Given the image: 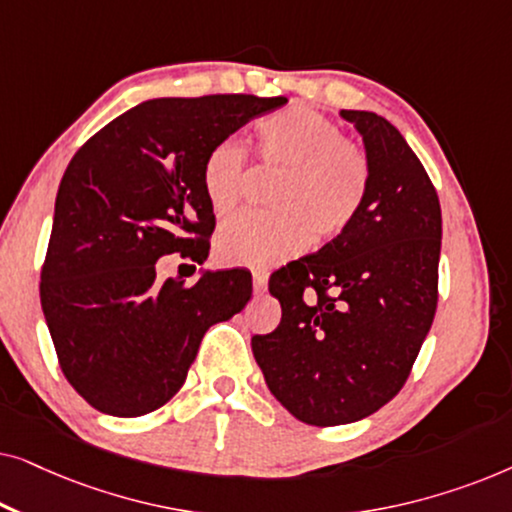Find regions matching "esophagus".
I'll use <instances>...</instances> for the list:
<instances>
[{
  "mask_svg": "<svg viewBox=\"0 0 512 512\" xmlns=\"http://www.w3.org/2000/svg\"><path fill=\"white\" fill-rule=\"evenodd\" d=\"M251 282H254V291H265V286H268V272L265 270H254V275H251Z\"/></svg>",
  "mask_w": 512,
  "mask_h": 512,
  "instance_id": "esophagus-1",
  "label": "esophagus"
}]
</instances>
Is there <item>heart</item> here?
I'll list each match as a JSON object with an SVG mask.
<instances>
[{"instance_id": "obj_1", "label": "heart", "mask_w": 512, "mask_h": 512, "mask_svg": "<svg viewBox=\"0 0 512 512\" xmlns=\"http://www.w3.org/2000/svg\"><path fill=\"white\" fill-rule=\"evenodd\" d=\"M256 156L282 170L270 191L275 209L244 212L216 235L226 263L270 268L310 242H331L361 214L370 188V158L331 118L310 107H286L254 125ZM247 177V149L223 139L202 163V191L216 214L237 207Z\"/></svg>"}]
</instances>
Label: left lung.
Instances as JSON below:
<instances>
[{"instance_id": "1", "label": "left lung", "mask_w": 512, "mask_h": 512, "mask_svg": "<svg viewBox=\"0 0 512 512\" xmlns=\"http://www.w3.org/2000/svg\"><path fill=\"white\" fill-rule=\"evenodd\" d=\"M342 118L366 144L368 198L349 230L270 277L282 321L251 338L272 396L310 426L356 422L389 403L438 305L436 186L387 118L352 109Z\"/></svg>"}]
</instances>
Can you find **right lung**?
I'll list each match as a JSON object with an SVG mask.
<instances>
[{
    "label": "right lung",
    "mask_w": 512,
    "mask_h": 512,
    "mask_svg": "<svg viewBox=\"0 0 512 512\" xmlns=\"http://www.w3.org/2000/svg\"><path fill=\"white\" fill-rule=\"evenodd\" d=\"M282 104L286 97H160L114 118L69 160L39 293L62 373L95 410H158L186 382L207 328L247 305V272L160 284L156 261H205L216 219L202 163L214 144Z\"/></svg>",
    "instance_id": "1"
}]
</instances>
